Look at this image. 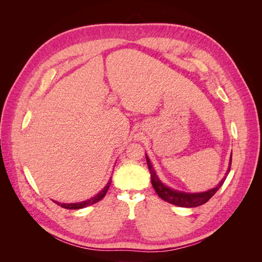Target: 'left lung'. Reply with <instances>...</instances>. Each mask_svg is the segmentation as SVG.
I'll return each mask as SVG.
<instances>
[{"label": "left lung", "mask_w": 262, "mask_h": 262, "mask_svg": "<svg viewBox=\"0 0 262 262\" xmlns=\"http://www.w3.org/2000/svg\"><path fill=\"white\" fill-rule=\"evenodd\" d=\"M146 162H147V166L148 169L150 172V181H152V186L155 189L156 193L158 194V196L163 199L164 201L175 204L177 207H182V208H195L199 207V205L204 204L205 202H208L211 198L215 194V192L217 190L222 187V185L224 184V181L226 179V176L221 180L220 184L209 191L205 192H201V193H186V192H180V191H176V190H172L168 187L164 186L161 180L158 179L156 172L154 171L152 164H150L148 157L146 156ZM231 165H232V157L231 161H229V166L226 175L231 170Z\"/></svg>", "instance_id": "obj_1"}]
</instances>
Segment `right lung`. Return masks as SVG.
I'll list each match as a JSON object with an SVG mask.
<instances>
[{"mask_svg":"<svg viewBox=\"0 0 262 262\" xmlns=\"http://www.w3.org/2000/svg\"><path fill=\"white\" fill-rule=\"evenodd\" d=\"M110 182H112V180H109V182L107 184V186L101 190V191L97 194V195H95L94 198H92V199H90V200H87V201H83V202H80V203H70V204H68V203H59V202H55L57 204H59L60 207H62V208H64V209H69V210H78V209H83V208H85V207H89V205H92V204H94V203H96V202H98V201H100L102 198H104L105 195H106V193H107V191H108V189H109V186H110Z\"/></svg>","mask_w":262,"mask_h":262,"instance_id":"1","label":"right lung"}]
</instances>
